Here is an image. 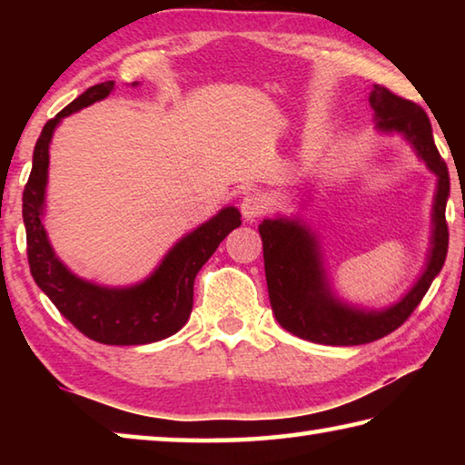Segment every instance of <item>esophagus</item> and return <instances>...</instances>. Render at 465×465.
<instances>
[{"label": "esophagus", "mask_w": 465, "mask_h": 465, "mask_svg": "<svg viewBox=\"0 0 465 465\" xmlns=\"http://www.w3.org/2000/svg\"><path fill=\"white\" fill-rule=\"evenodd\" d=\"M240 211L246 222H256L264 213V201L258 194H246L240 203Z\"/></svg>", "instance_id": "1"}]
</instances>
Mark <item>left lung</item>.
<instances>
[{
    "instance_id": "obj_1",
    "label": "left lung",
    "mask_w": 465,
    "mask_h": 465,
    "mask_svg": "<svg viewBox=\"0 0 465 465\" xmlns=\"http://www.w3.org/2000/svg\"><path fill=\"white\" fill-rule=\"evenodd\" d=\"M377 129L402 133L419 157L437 176V194L432 203V235L427 269L416 285L381 312L355 310L338 302L326 281L320 246L313 233L297 219H264L258 227L264 250V272L274 318L287 332L303 341L330 346L367 344L388 336L411 318L419 308L430 282L443 269L450 230L445 222V204L450 196V172L432 139L430 121L412 100L375 85L369 94Z\"/></svg>"
}]
</instances>
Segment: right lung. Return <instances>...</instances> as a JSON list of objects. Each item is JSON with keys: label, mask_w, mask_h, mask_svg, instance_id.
I'll return each mask as SVG.
<instances>
[{"label": "right lung", "mask_w": 465, "mask_h": 465, "mask_svg": "<svg viewBox=\"0 0 465 465\" xmlns=\"http://www.w3.org/2000/svg\"><path fill=\"white\" fill-rule=\"evenodd\" d=\"M113 88L114 82L92 85L45 124L35 145L33 172L22 194V217L26 227L30 272L54 308L92 341L129 346L157 342L176 334L186 324L193 312L196 272L225 240V235L240 227L242 215L235 207L219 211L207 223L184 235L168 252L152 277L139 285L110 289L75 277L54 256L43 225L49 145L61 119L106 98Z\"/></svg>", "instance_id": "1"}]
</instances>
